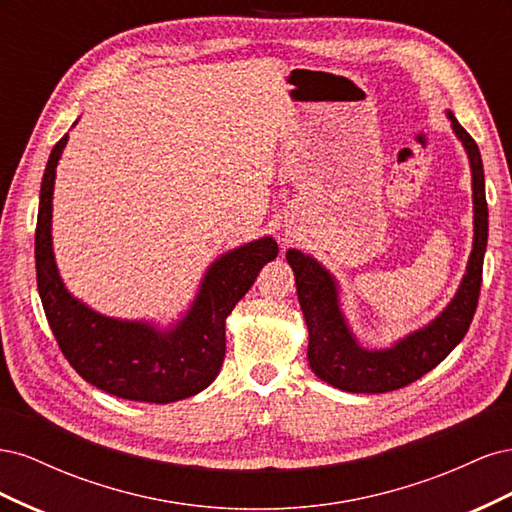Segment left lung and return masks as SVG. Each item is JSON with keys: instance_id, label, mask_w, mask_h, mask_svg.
Segmentation results:
<instances>
[{"instance_id": "left-lung-1", "label": "left lung", "mask_w": 512, "mask_h": 512, "mask_svg": "<svg viewBox=\"0 0 512 512\" xmlns=\"http://www.w3.org/2000/svg\"><path fill=\"white\" fill-rule=\"evenodd\" d=\"M446 117L451 119L453 132L470 160L474 241L466 273H463L455 297L429 324L399 339L391 348H363L356 342L342 312L339 284L335 277L316 258L299 250L286 252L309 331V367L320 380L339 391L389 393L408 386L442 363L470 329L478 305L480 282H483V260L489 232L485 173L474 138L459 126L451 111H446Z\"/></svg>"}]
</instances>
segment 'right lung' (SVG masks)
<instances>
[{
	"instance_id": "obj_1",
	"label": "right lung",
	"mask_w": 512,
	"mask_h": 512,
	"mask_svg": "<svg viewBox=\"0 0 512 512\" xmlns=\"http://www.w3.org/2000/svg\"><path fill=\"white\" fill-rule=\"evenodd\" d=\"M66 143L68 134L46 162L36 226L38 292L61 352L83 380L121 399L170 404L200 393L220 374L226 318L277 256L275 239L260 237L211 262L190 309L168 329L98 314L68 292L53 254L55 168Z\"/></svg>"
}]
</instances>
